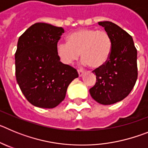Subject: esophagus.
Masks as SVG:
<instances>
[{
    "label": "esophagus",
    "instance_id": "obj_1",
    "mask_svg": "<svg viewBox=\"0 0 148 148\" xmlns=\"http://www.w3.org/2000/svg\"><path fill=\"white\" fill-rule=\"evenodd\" d=\"M78 75H79V77H82V75H84V72L83 70H78Z\"/></svg>",
    "mask_w": 148,
    "mask_h": 148
}]
</instances>
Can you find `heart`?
I'll return each mask as SVG.
<instances>
[{"instance_id": "heart-1", "label": "heart", "mask_w": 148, "mask_h": 148, "mask_svg": "<svg viewBox=\"0 0 148 148\" xmlns=\"http://www.w3.org/2000/svg\"><path fill=\"white\" fill-rule=\"evenodd\" d=\"M112 51V40L105 31L82 29L68 36V42H60L56 52L61 62L70 64L82 56V64L92 68L104 66Z\"/></svg>"}]
</instances>
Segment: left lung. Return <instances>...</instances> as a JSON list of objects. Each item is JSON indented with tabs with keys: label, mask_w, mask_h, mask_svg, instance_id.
<instances>
[{
	"label": "left lung",
	"mask_w": 148,
	"mask_h": 148,
	"mask_svg": "<svg viewBox=\"0 0 148 148\" xmlns=\"http://www.w3.org/2000/svg\"><path fill=\"white\" fill-rule=\"evenodd\" d=\"M112 40V51L104 66L92 73L95 84L90 89L92 99L104 105L113 104L126 98L138 77L137 50L133 40L126 31L110 21L99 22Z\"/></svg>",
	"instance_id": "1"
}]
</instances>
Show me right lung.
Listing matches in <instances>:
<instances>
[{
    "label": "right lung",
    "instance_id": "add662e5",
    "mask_svg": "<svg viewBox=\"0 0 148 148\" xmlns=\"http://www.w3.org/2000/svg\"><path fill=\"white\" fill-rule=\"evenodd\" d=\"M64 29L36 23L20 36L15 53V75L29 102L53 108L62 101L72 81L78 77L75 68L60 61L56 48Z\"/></svg>",
    "mask_w": 148,
    "mask_h": 148
}]
</instances>
